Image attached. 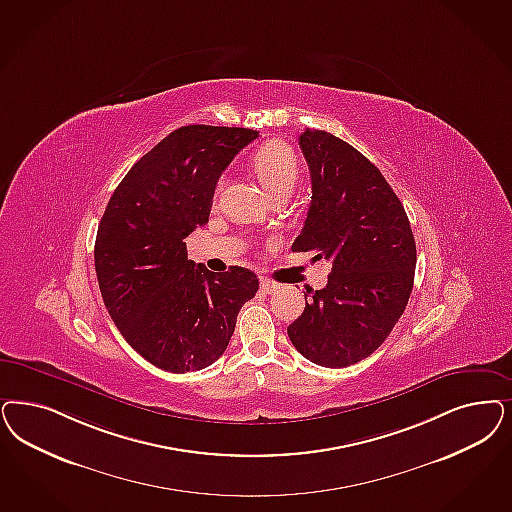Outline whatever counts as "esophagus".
Segmentation results:
<instances>
[{
    "label": "esophagus",
    "instance_id": "obj_1",
    "mask_svg": "<svg viewBox=\"0 0 512 512\" xmlns=\"http://www.w3.org/2000/svg\"><path fill=\"white\" fill-rule=\"evenodd\" d=\"M261 289L266 293H276L280 289V283L270 280V278H261Z\"/></svg>",
    "mask_w": 512,
    "mask_h": 512
}]
</instances>
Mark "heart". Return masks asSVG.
Returning a JSON list of instances; mask_svg holds the SVG:
<instances>
[{
  "mask_svg": "<svg viewBox=\"0 0 512 512\" xmlns=\"http://www.w3.org/2000/svg\"><path fill=\"white\" fill-rule=\"evenodd\" d=\"M253 168L268 196L280 191L291 193L300 174L299 159L293 147L283 141H270L263 145L253 157ZM223 183L225 179L221 177L217 181V191Z\"/></svg>",
  "mask_w": 512,
  "mask_h": 512,
  "instance_id": "obj_1",
  "label": "heart"
}]
</instances>
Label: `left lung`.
Listing matches in <instances>:
<instances>
[{
	"mask_svg": "<svg viewBox=\"0 0 512 512\" xmlns=\"http://www.w3.org/2000/svg\"><path fill=\"white\" fill-rule=\"evenodd\" d=\"M312 202L293 251L333 263L323 289H306L302 316L287 327L312 363L340 369L369 357L388 338L410 299L416 242L386 177L355 147L325 130L299 138Z\"/></svg>",
	"mask_w": 512,
	"mask_h": 512,
	"instance_id": "obj_1",
	"label": "left lung"
}]
</instances>
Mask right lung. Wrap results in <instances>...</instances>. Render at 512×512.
Returning <instances> with one entry per match:
<instances>
[{
    "label": "right lung",
    "mask_w": 512,
    "mask_h": 512,
    "mask_svg": "<svg viewBox=\"0 0 512 512\" xmlns=\"http://www.w3.org/2000/svg\"><path fill=\"white\" fill-rule=\"evenodd\" d=\"M259 132L181 126L143 155L107 202L94 266L107 312L126 342L162 371H200L229 346L259 280L242 268L210 272L187 259L223 170Z\"/></svg>",
    "instance_id": "1"
}]
</instances>
